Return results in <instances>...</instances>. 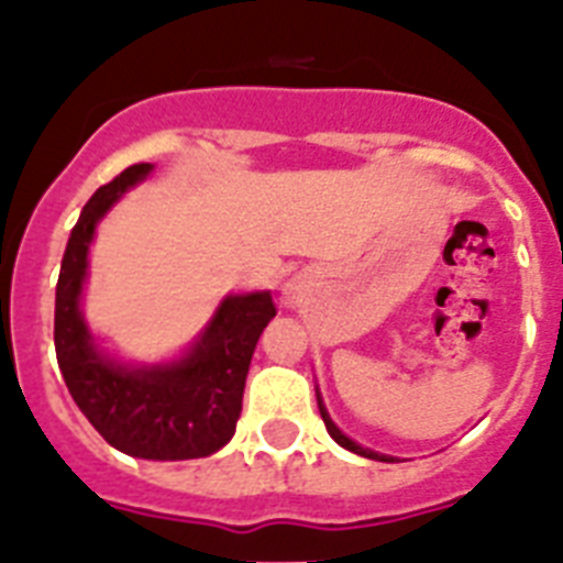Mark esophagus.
I'll use <instances>...</instances> for the list:
<instances>
[{
	"label": "esophagus",
	"instance_id": "34e87169",
	"mask_svg": "<svg viewBox=\"0 0 563 563\" xmlns=\"http://www.w3.org/2000/svg\"><path fill=\"white\" fill-rule=\"evenodd\" d=\"M286 303H295V289H291V286L286 289Z\"/></svg>",
	"mask_w": 563,
	"mask_h": 563
}]
</instances>
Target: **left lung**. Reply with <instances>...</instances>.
<instances>
[{"mask_svg": "<svg viewBox=\"0 0 563 563\" xmlns=\"http://www.w3.org/2000/svg\"><path fill=\"white\" fill-rule=\"evenodd\" d=\"M318 409H320V418H323V423H325V429H329V434H332L334 441L340 443V446H343V450H349V452H354V455H363V457H372V461H391L389 455H377V452H372V450H363L361 443H354L352 438H346V434L340 432L338 427H334L332 423V418H329V412H325V406H323V400H320V391H318Z\"/></svg>", "mask_w": 563, "mask_h": 563, "instance_id": "obj_1", "label": "left lung"}]
</instances>
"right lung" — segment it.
I'll list each match as a JSON object with an SVG mask.
<instances>
[{
	"label": "right lung",
	"mask_w": 563,
	"mask_h": 563,
	"mask_svg": "<svg viewBox=\"0 0 563 563\" xmlns=\"http://www.w3.org/2000/svg\"><path fill=\"white\" fill-rule=\"evenodd\" d=\"M151 172L136 163L85 202L56 283L54 343L70 398L113 450L148 461L206 457L231 441L254 346L277 314L268 291L225 297L186 357L131 369L93 346L79 311L88 245L113 202Z\"/></svg>",
	"instance_id": "1"
}]
</instances>
